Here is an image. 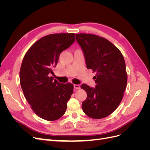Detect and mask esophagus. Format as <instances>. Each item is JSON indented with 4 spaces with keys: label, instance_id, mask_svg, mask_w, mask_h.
<instances>
[{
    "label": "esophagus",
    "instance_id": "1",
    "mask_svg": "<svg viewBox=\"0 0 150 150\" xmlns=\"http://www.w3.org/2000/svg\"><path fill=\"white\" fill-rule=\"evenodd\" d=\"M74 88L76 89H79L81 88L79 84H74Z\"/></svg>",
    "mask_w": 150,
    "mask_h": 150
}]
</instances>
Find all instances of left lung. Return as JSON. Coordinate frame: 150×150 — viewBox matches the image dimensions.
I'll return each mask as SVG.
<instances>
[{
	"label": "left lung",
	"mask_w": 150,
	"mask_h": 150,
	"mask_svg": "<svg viewBox=\"0 0 150 150\" xmlns=\"http://www.w3.org/2000/svg\"><path fill=\"white\" fill-rule=\"evenodd\" d=\"M76 38L87 68L96 72V87L81 86L87 93L83 111L91 118H104L116 110L124 96L128 76L123 56L114 44L100 36L81 33L76 34Z\"/></svg>",
	"instance_id": "obj_1"
}]
</instances>
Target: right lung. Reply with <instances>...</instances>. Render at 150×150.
I'll list each match as a JSON object with an SVG mask.
<instances>
[{
  "label": "right lung",
  "instance_id": "add662e5",
  "mask_svg": "<svg viewBox=\"0 0 150 150\" xmlns=\"http://www.w3.org/2000/svg\"><path fill=\"white\" fill-rule=\"evenodd\" d=\"M74 33L52 34L40 38L24 57L20 69V83L32 110L47 121L59 119L66 112L74 86L62 84L50 74L60 54L74 42Z\"/></svg>",
  "mask_w": 150,
  "mask_h": 150
}]
</instances>
